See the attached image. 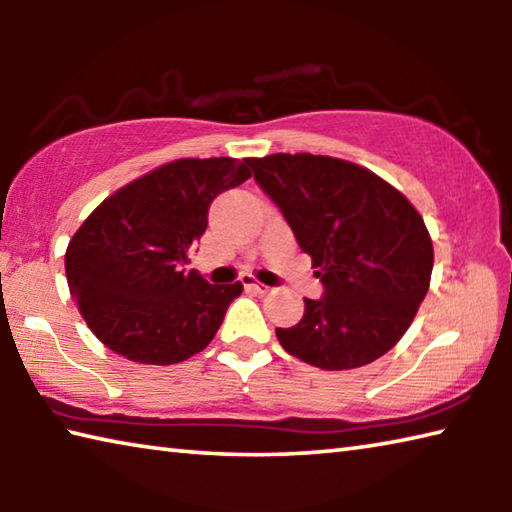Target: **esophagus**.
Returning <instances> with one entry per match:
<instances>
[{"mask_svg":"<svg viewBox=\"0 0 512 512\" xmlns=\"http://www.w3.org/2000/svg\"><path fill=\"white\" fill-rule=\"evenodd\" d=\"M244 284H246L248 289H253V291H257V293H262V296H264V293L271 291V287H266V284L257 282V280H253V277H248V275L244 277Z\"/></svg>","mask_w":512,"mask_h":512,"instance_id":"esophagus-1","label":"esophagus"}]
</instances>
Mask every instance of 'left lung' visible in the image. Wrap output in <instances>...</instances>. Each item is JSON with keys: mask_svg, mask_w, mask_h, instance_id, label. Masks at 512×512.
Here are the masks:
<instances>
[{"mask_svg": "<svg viewBox=\"0 0 512 512\" xmlns=\"http://www.w3.org/2000/svg\"><path fill=\"white\" fill-rule=\"evenodd\" d=\"M255 183L280 207L323 282L284 350L309 366H366L402 339L429 291L433 246L418 210L359 164L311 153L250 160Z\"/></svg>", "mask_w": 512, "mask_h": 512, "instance_id": "left-lung-1", "label": "left lung"}]
</instances>
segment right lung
Returning <instances> with one entry per match:
<instances>
[{"label":"right lung","mask_w":512,"mask_h":512,"mask_svg":"<svg viewBox=\"0 0 512 512\" xmlns=\"http://www.w3.org/2000/svg\"><path fill=\"white\" fill-rule=\"evenodd\" d=\"M250 178V160L185 158L106 198L65 253L69 293L94 336L121 357L171 366L205 350L241 282L187 271L212 201Z\"/></svg>","instance_id":"obj_1"}]
</instances>
